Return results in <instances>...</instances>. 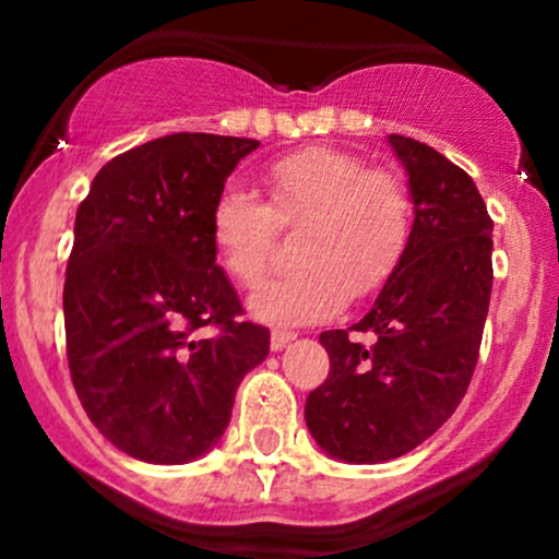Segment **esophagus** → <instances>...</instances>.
Wrapping results in <instances>:
<instances>
[{"mask_svg":"<svg viewBox=\"0 0 559 559\" xmlns=\"http://www.w3.org/2000/svg\"><path fill=\"white\" fill-rule=\"evenodd\" d=\"M297 337V332H289V330H273V335H270V348L273 352H281V348L286 346V343H292Z\"/></svg>","mask_w":559,"mask_h":559,"instance_id":"obj_1","label":"esophagus"}]
</instances>
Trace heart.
I'll return each mask as SVG.
<instances>
[{
	"label": "heart",
	"instance_id": "1",
	"mask_svg": "<svg viewBox=\"0 0 559 559\" xmlns=\"http://www.w3.org/2000/svg\"><path fill=\"white\" fill-rule=\"evenodd\" d=\"M270 202L224 183L211 205V240L238 284L253 286L273 259L281 229L306 224L300 264L253 292L251 313L270 324H311L362 300L394 275L414 233V202L403 180L370 170L337 148H302L264 173Z\"/></svg>",
	"mask_w": 559,
	"mask_h": 559
}]
</instances>
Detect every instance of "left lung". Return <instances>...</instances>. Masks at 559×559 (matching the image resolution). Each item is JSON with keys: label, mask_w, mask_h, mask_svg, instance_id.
Here are the masks:
<instances>
[{"label": "left lung", "mask_w": 559, "mask_h": 559, "mask_svg": "<svg viewBox=\"0 0 559 559\" xmlns=\"http://www.w3.org/2000/svg\"><path fill=\"white\" fill-rule=\"evenodd\" d=\"M389 145L414 200L408 251L357 324L321 332L330 376L306 400L316 443L357 465L408 454L454 414L492 295V218L471 175L414 138Z\"/></svg>", "instance_id": "left-lung-1"}]
</instances>
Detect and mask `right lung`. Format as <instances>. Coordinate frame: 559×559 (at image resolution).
Returning a JSON list of instances; mask_svg holds the SVG:
<instances>
[{
	"label": "right lung",
	"instance_id": "1",
	"mask_svg": "<svg viewBox=\"0 0 559 559\" xmlns=\"http://www.w3.org/2000/svg\"><path fill=\"white\" fill-rule=\"evenodd\" d=\"M259 140L178 132L110 159L75 216L64 332L78 400L134 460L216 447L235 392L270 352L211 240V205ZM207 329H216L213 336Z\"/></svg>",
	"mask_w": 559,
	"mask_h": 559
}]
</instances>
